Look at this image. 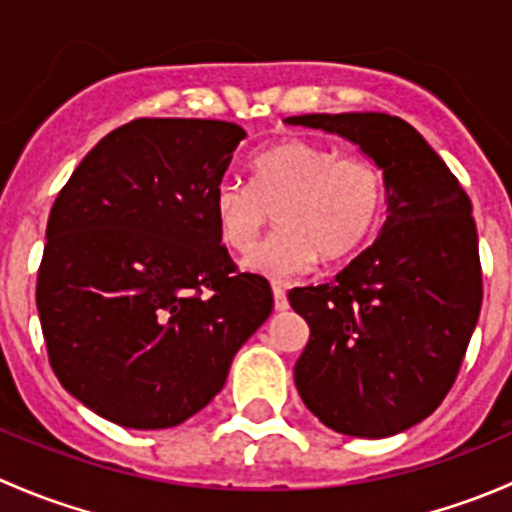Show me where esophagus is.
I'll use <instances>...</instances> for the list:
<instances>
[{"label": "esophagus", "instance_id": "1", "mask_svg": "<svg viewBox=\"0 0 512 512\" xmlns=\"http://www.w3.org/2000/svg\"><path fill=\"white\" fill-rule=\"evenodd\" d=\"M272 294H275V309L277 312H285V309L289 307V302H287V292L282 287H272Z\"/></svg>", "mask_w": 512, "mask_h": 512}]
</instances>
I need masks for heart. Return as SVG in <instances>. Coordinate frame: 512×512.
<instances>
[{"mask_svg": "<svg viewBox=\"0 0 512 512\" xmlns=\"http://www.w3.org/2000/svg\"><path fill=\"white\" fill-rule=\"evenodd\" d=\"M386 180L374 160L339 156L322 143L287 138L250 160V185L227 180L213 193V220L225 247L247 252L277 208L280 230L245 260L257 275L292 280L354 255L379 225Z\"/></svg>", "mask_w": 512, "mask_h": 512, "instance_id": "heart-1", "label": "heart"}]
</instances>
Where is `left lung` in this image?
Instances as JSON below:
<instances>
[{"label":"left lung","mask_w":512,"mask_h":512,"mask_svg":"<svg viewBox=\"0 0 512 512\" xmlns=\"http://www.w3.org/2000/svg\"><path fill=\"white\" fill-rule=\"evenodd\" d=\"M292 126L356 143L384 170L381 235L329 285L289 304L309 324L294 364L304 406L344 436L384 438L441 406L483 304L471 198L421 138L389 113H309Z\"/></svg>","instance_id":"left-lung-1"}]
</instances>
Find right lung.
Masks as SVG:
<instances>
[{
  "label": "right lung",
  "mask_w": 512,
  "mask_h": 512,
  "mask_svg": "<svg viewBox=\"0 0 512 512\" xmlns=\"http://www.w3.org/2000/svg\"><path fill=\"white\" fill-rule=\"evenodd\" d=\"M242 138L213 118H136L56 195L36 277L46 354L61 386L118 426L205 409L270 317V282L237 270L213 220Z\"/></svg>",
  "instance_id": "right-lung-1"
}]
</instances>
